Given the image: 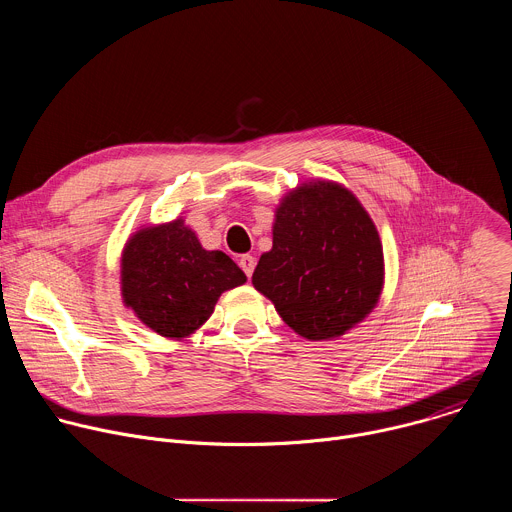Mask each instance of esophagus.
Here are the masks:
<instances>
[{
    "instance_id": "1",
    "label": "esophagus",
    "mask_w": 512,
    "mask_h": 512,
    "mask_svg": "<svg viewBox=\"0 0 512 512\" xmlns=\"http://www.w3.org/2000/svg\"><path fill=\"white\" fill-rule=\"evenodd\" d=\"M239 265H241V269L245 271V275L251 277V275H253V269H255V257H251V255H241Z\"/></svg>"
}]
</instances>
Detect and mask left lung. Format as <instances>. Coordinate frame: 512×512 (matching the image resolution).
Returning <instances> with one entry per match:
<instances>
[{"label": "left lung", "instance_id": "left-lung-1", "mask_svg": "<svg viewBox=\"0 0 512 512\" xmlns=\"http://www.w3.org/2000/svg\"><path fill=\"white\" fill-rule=\"evenodd\" d=\"M383 285L379 231L348 188L310 180L281 198L253 287L291 330L308 340L340 338L375 310Z\"/></svg>", "mask_w": 512, "mask_h": 512}]
</instances>
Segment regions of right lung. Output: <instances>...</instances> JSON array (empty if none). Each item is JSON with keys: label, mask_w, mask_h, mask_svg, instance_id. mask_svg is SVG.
Listing matches in <instances>:
<instances>
[{"label": "right lung", "mask_w": 512, "mask_h": 512, "mask_svg": "<svg viewBox=\"0 0 512 512\" xmlns=\"http://www.w3.org/2000/svg\"><path fill=\"white\" fill-rule=\"evenodd\" d=\"M247 275L223 251H206L178 216L141 227L121 253L123 304L156 334L170 340L192 336L214 312L225 291Z\"/></svg>", "instance_id": "right-lung-1"}]
</instances>
